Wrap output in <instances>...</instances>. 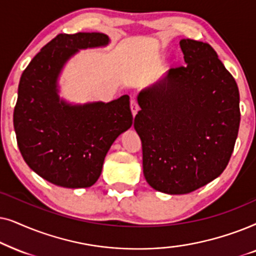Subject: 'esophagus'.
Masks as SVG:
<instances>
[{
    "mask_svg": "<svg viewBox=\"0 0 256 256\" xmlns=\"http://www.w3.org/2000/svg\"><path fill=\"white\" fill-rule=\"evenodd\" d=\"M130 106H131V112H132V116H134H134L137 114L138 110H139V108H138V104H137V100H136L134 98H132V100H131Z\"/></svg>",
    "mask_w": 256,
    "mask_h": 256,
    "instance_id": "1",
    "label": "esophagus"
}]
</instances>
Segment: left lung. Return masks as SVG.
I'll return each instance as SVG.
<instances>
[{
  "label": "left lung",
  "instance_id": "1",
  "mask_svg": "<svg viewBox=\"0 0 256 256\" xmlns=\"http://www.w3.org/2000/svg\"><path fill=\"white\" fill-rule=\"evenodd\" d=\"M186 66L142 88L134 128L142 172L166 194H187L218 178L240 125L239 88L208 43L182 40Z\"/></svg>",
  "mask_w": 256,
  "mask_h": 256
}]
</instances>
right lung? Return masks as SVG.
<instances>
[{
  "instance_id": "add662e5",
  "label": "right lung",
  "mask_w": 256,
  "mask_h": 256,
  "mask_svg": "<svg viewBox=\"0 0 256 256\" xmlns=\"http://www.w3.org/2000/svg\"><path fill=\"white\" fill-rule=\"evenodd\" d=\"M100 32L60 34L23 71L14 110L17 145L28 166L54 185L85 188L100 178L105 156L131 128L128 94L108 103L71 104L60 97L58 78L78 51L106 46Z\"/></svg>"
}]
</instances>
